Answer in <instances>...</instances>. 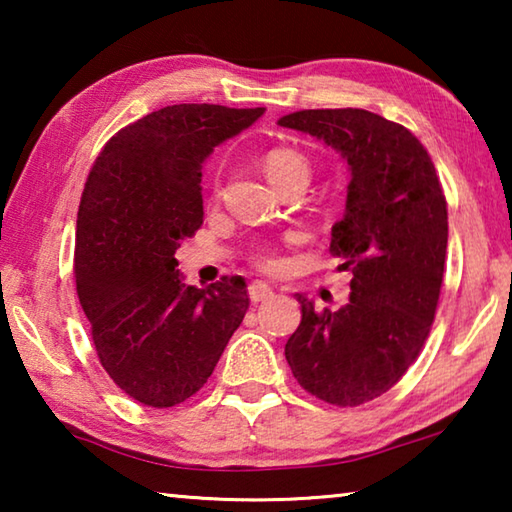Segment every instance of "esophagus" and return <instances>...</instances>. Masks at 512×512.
Returning <instances> with one entry per match:
<instances>
[{"mask_svg":"<svg viewBox=\"0 0 512 512\" xmlns=\"http://www.w3.org/2000/svg\"><path fill=\"white\" fill-rule=\"evenodd\" d=\"M248 296H250V300L253 302H264V300H268V298H273V289L268 287L266 282H253L248 287Z\"/></svg>","mask_w":512,"mask_h":512,"instance_id":"obj_1","label":"esophagus"}]
</instances>
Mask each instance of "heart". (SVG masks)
<instances>
[{
    "mask_svg": "<svg viewBox=\"0 0 512 512\" xmlns=\"http://www.w3.org/2000/svg\"><path fill=\"white\" fill-rule=\"evenodd\" d=\"M264 169H266V176L271 183H280V180L293 176V173H300V176H309V164L307 160L302 158L300 153L296 151H289V149H277L273 153L266 155V162H264ZM257 262L262 264L268 271H277V268L282 266L280 257H275L273 253H259L257 255Z\"/></svg>",
    "mask_w": 512,
    "mask_h": 512,
    "instance_id": "1",
    "label": "heart"
}]
</instances>
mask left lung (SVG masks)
Segmentation results:
<instances>
[{"instance_id": "obj_1", "label": "left lung", "mask_w": 512, "mask_h": 512, "mask_svg": "<svg viewBox=\"0 0 512 512\" xmlns=\"http://www.w3.org/2000/svg\"><path fill=\"white\" fill-rule=\"evenodd\" d=\"M277 124L316 137L350 169L329 244L352 271L350 300L316 311L296 293L302 318L284 357L307 393L359 406L395 386L429 336L447 253L443 187L418 137L375 112L298 110Z\"/></svg>"}]
</instances>
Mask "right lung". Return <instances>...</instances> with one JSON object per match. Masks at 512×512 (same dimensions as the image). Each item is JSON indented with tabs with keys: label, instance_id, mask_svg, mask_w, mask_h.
I'll return each mask as SVG.
<instances>
[{
	"label": "right lung",
	"instance_id": "add662e5",
	"mask_svg": "<svg viewBox=\"0 0 512 512\" xmlns=\"http://www.w3.org/2000/svg\"><path fill=\"white\" fill-rule=\"evenodd\" d=\"M264 110H155L110 137L85 183L76 293L101 366L144 406L167 409L201 391L246 316V282L189 287L176 250L203 223V162Z\"/></svg>",
	"mask_w": 512,
	"mask_h": 512
}]
</instances>
